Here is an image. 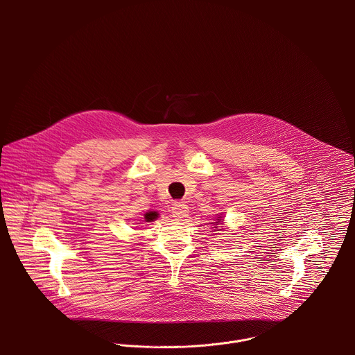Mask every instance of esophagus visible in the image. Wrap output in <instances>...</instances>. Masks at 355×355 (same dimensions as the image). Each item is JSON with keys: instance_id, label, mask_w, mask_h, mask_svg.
<instances>
[{"instance_id": "1", "label": "esophagus", "mask_w": 355, "mask_h": 355, "mask_svg": "<svg viewBox=\"0 0 355 355\" xmlns=\"http://www.w3.org/2000/svg\"><path fill=\"white\" fill-rule=\"evenodd\" d=\"M171 213H173V217L175 218H185L189 214V207L187 205L182 202H174L173 207H171Z\"/></svg>"}]
</instances>
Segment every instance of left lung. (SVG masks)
<instances>
[{"label":"left lung","mask_w":355,"mask_h":355,"mask_svg":"<svg viewBox=\"0 0 355 355\" xmlns=\"http://www.w3.org/2000/svg\"><path fill=\"white\" fill-rule=\"evenodd\" d=\"M211 223L214 225L213 229L222 230V229H223V226H220V225H223V217H222V214H217V216H216V222H211Z\"/></svg>","instance_id":"1"}]
</instances>
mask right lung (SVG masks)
I'll list each match as a JSON object with an SVG mask.
<instances>
[{
	"label": "right lung",
	"instance_id": "1",
	"mask_svg": "<svg viewBox=\"0 0 355 355\" xmlns=\"http://www.w3.org/2000/svg\"><path fill=\"white\" fill-rule=\"evenodd\" d=\"M158 213L157 211H148V213H145V220L146 222H153V220H157L158 218Z\"/></svg>",
	"mask_w": 355,
	"mask_h": 355
}]
</instances>
